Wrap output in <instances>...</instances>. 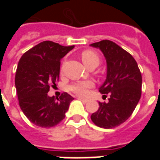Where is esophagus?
Wrapping results in <instances>:
<instances>
[{
	"instance_id": "34e87169",
	"label": "esophagus",
	"mask_w": 160,
	"mask_h": 160,
	"mask_svg": "<svg viewBox=\"0 0 160 160\" xmlns=\"http://www.w3.org/2000/svg\"><path fill=\"white\" fill-rule=\"evenodd\" d=\"M79 99H80V100L83 102L84 104H87V103H88V99H86V98H79Z\"/></svg>"
}]
</instances>
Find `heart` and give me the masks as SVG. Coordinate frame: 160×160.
Instances as JSON below:
<instances>
[{"mask_svg": "<svg viewBox=\"0 0 160 160\" xmlns=\"http://www.w3.org/2000/svg\"><path fill=\"white\" fill-rule=\"evenodd\" d=\"M81 59L83 61L84 64L90 68L92 66L97 67L99 64L100 59L97 53L92 49H86L81 53ZM93 87V84L91 81H80L73 84L70 87V90L73 93L77 94L79 96H85L87 92V90Z\"/></svg>", "mask_w": 160, "mask_h": 160, "instance_id": "1", "label": "heart"}]
</instances>
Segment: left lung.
<instances>
[{
  "instance_id": "obj_1",
  "label": "left lung",
  "mask_w": 160,
  "mask_h": 160,
  "mask_svg": "<svg viewBox=\"0 0 160 160\" xmlns=\"http://www.w3.org/2000/svg\"><path fill=\"white\" fill-rule=\"evenodd\" d=\"M90 45L100 49L106 59L107 75L99 92L110 93L109 102H99L91 119L98 127L116 128L128 119L141 98V71L134 57L114 42L102 40Z\"/></svg>"
}]
</instances>
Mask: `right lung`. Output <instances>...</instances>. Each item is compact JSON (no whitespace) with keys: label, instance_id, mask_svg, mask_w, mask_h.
Returning a JSON list of instances; mask_svg holds the SVG:
<instances>
[{"label":"right lung","instance_id":"obj_1","mask_svg":"<svg viewBox=\"0 0 160 160\" xmlns=\"http://www.w3.org/2000/svg\"><path fill=\"white\" fill-rule=\"evenodd\" d=\"M73 48L43 41L26 51L18 63L15 87L19 106L30 122L38 127L51 128L61 122L73 100L67 92L57 101L47 94L59 80L61 59Z\"/></svg>","mask_w":160,"mask_h":160}]
</instances>
